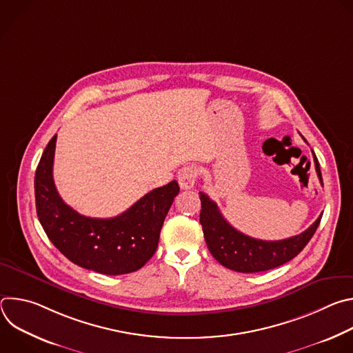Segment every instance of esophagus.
<instances>
[{
    "mask_svg": "<svg viewBox=\"0 0 353 353\" xmlns=\"http://www.w3.org/2000/svg\"><path fill=\"white\" fill-rule=\"evenodd\" d=\"M196 177H198V169L194 165H187V166L181 168L179 170V174H177L179 184L183 190L192 188L195 181H196Z\"/></svg>",
    "mask_w": 353,
    "mask_h": 353,
    "instance_id": "1",
    "label": "esophagus"
}]
</instances>
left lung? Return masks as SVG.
Listing matches in <instances>:
<instances>
[{"instance_id": "obj_1", "label": "left lung", "mask_w": 353, "mask_h": 353, "mask_svg": "<svg viewBox=\"0 0 353 353\" xmlns=\"http://www.w3.org/2000/svg\"><path fill=\"white\" fill-rule=\"evenodd\" d=\"M313 152V150H312ZM316 172L323 183L319 161L313 152ZM201 214L199 222L203 225L204 237L208 250L214 259L223 267L236 272H261L276 268L292 259H294L306 247L313 234L316 233L321 216L297 236L267 241L250 237L236 230L221 214L216 203L204 192H199Z\"/></svg>"}]
</instances>
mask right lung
I'll return each instance as SVG.
<instances>
[{
	"label": "right lung",
	"mask_w": 353,
	"mask_h": 353,
	"mask_svg": "<svg viewBox=\"0 0 353 353\" xmlns=\"http://www.w3.org/2000/svg\"><path fill=\"white\" fill-rule=\"evenodd\" d=\"M57 135L47 143L34 176L37 218L50 239L74 264L105 275L142 268L155 254L161 229L180 187L176 180L145 194L119 216L89 218L67 205L53 180Z\"/></svg>",
	"instance_id": "right-lung-1"
}]
</instances>
